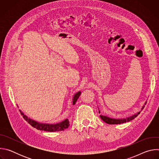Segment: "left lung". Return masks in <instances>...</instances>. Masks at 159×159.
Segmentation results:
<instances>
[{"label": "left lung", "mask_w": 159, "mask_h": 159, "mask_svg": "<svg viewBox=\"0 0 159 159\" xmlns=\"http://www.w3.org/2000/svg\"><path fill=\"white\" fill-rule=\"evenodd\" d=\"M146 103H147V101L145 102V104L142 106V110L144 108L145 105L146 104ZM98 109H99V107H98ZM99 113H100V110H99ZM140 111L137 112V113H135V114H134L133 115H132L131 116L124 118H120H120H118V119L112 118H109L108 116H104V115H101L99 116L102 119V120L103 121H104L106 123H107V124H109V125H118V124H121V123H124L131 121L132 120H133L134 118L137 117L140 114Z\"/></svg>", "instance_id": "8db88e82"}]
</instances>
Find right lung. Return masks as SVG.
Returning a JSON list of instances; mask_svg holds the SVG:
<instances>
[{
  "label": "right lung",
  "mask_w": 159,
  "mask_h": 159,
  "mask_svg": "<svg viewBox=\"0 0 159 159\" xmlns=\"http://www.w3.org/2000/svg\"><path fill=\"white\" fill-rule=\"evenodd\" d=\"M81 94L80 91L77 92L75 93L73 97L72 103L73 105H74L77 101V99L79 98L80 95ZM20 114L23 116L24 119L28 121L29 124H30L33 127L39 129V130H43L46 131H50V132H53V131H63L65 129H66L69 128L70 126L69 121L68 119H65V120L56 123V124H49V123H41L39 122H38L36 121H34L30 118H28L26 115H25L23 112H22L21 110H19Z\"/></svg>",
  "instance_id": "add662e5"
}]
</instances>
